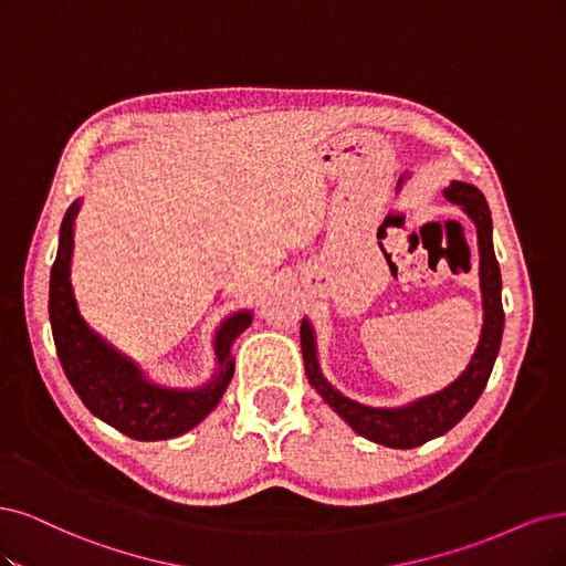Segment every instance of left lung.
I'll return each mask as SVG.
<instances>
[{
	"instance_id": "8db88e82",
	"label": "left lung",
	"mask_w": 566,
	"mask_h": 566,
	"mask_svg": "<svg viewBox=\"0 0 566 566\" xmlns=\"http://www.w3.org/2000/svg\"><path fill=\"white\" fill-rule=\"evenodd\" d=\"M446 200L462 207V212L473 221L478 235V277L480 296H483V328L469 366L457 378L420 399H412L403 406L378 408L349 399L338 387H333L319 364L317 331L307 317L301 322V349L305 361V375L310 385L326 401V406L340 415L343 420L368 441L394 448L410 450L424 446L427 441L448 433L462 417L475 406L480 394L488 387L490 373L494 368L496 354L504 336V307H501V272L492 244V214L485 196L473 184L450 181L443 191Z\"/></svg>"
}]
</instances>
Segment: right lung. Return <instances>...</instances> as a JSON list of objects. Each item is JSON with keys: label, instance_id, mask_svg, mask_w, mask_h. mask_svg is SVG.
Returning <instances> with one entry per match:
<instances>
[{"label": "right lung", "instance_id": "right-lung-1", "mask_svg": "<svg viewBox=\"0 0 566 566\" xmlns=\"http://www.w3.org/2000/svg\"><path fill=\"white\" fill-rule=\"evenodd\" d=\"M76 198L60 226L57 254L51 268L49 317L57 359L78 399L97 420L135 441H167L198 427L212 412L233 380V345L254 322V312L238 310L214 331V373L198 387H167L149 370L120 352L81 315L72 284Z\"/></svg>", "mask_w": 566, "mask_h": 566}]
</instances>
